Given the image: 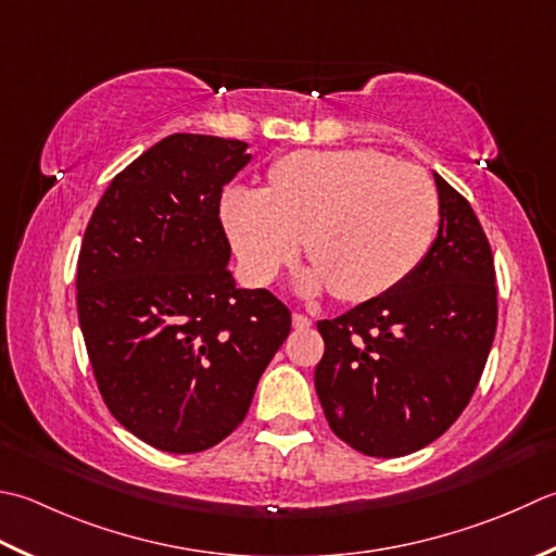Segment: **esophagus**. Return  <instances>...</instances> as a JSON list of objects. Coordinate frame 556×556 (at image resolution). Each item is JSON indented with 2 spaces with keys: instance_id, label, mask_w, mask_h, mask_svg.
Returning <instances> with one entry per match:
<instances>
[{
  "instance_id": "esophagus-1",
  "label": "esophagus",
  "mask_w": 556,
  "mask_h": 556,
  "mask_svg": "<svg viewBox=\"0 0 556 556\" xmlns=\"http://www.w3.org/2000/svg\"><path fill=\"white\" fill-rule=\"evenodd\" d=\"M291 323H293V328H296V330H308L311 325H313V320L308 318V315H303V313H293Z\"/></svg>"
}]
</instances>
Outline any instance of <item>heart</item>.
I'll return each mask as SVG.
<instances>
[{"mask_svg": "<svg viewBox=\"0 0 556 556\" xmlns=\"http://www.w3.org/2000/svg\"><path fill=\"white\" fill-rule=\"evenodd\" d=\"M222 219L245 275L269 285L299 255L313 263L301 291L376 299L415 271L437 241V185L380 151H296L269 170L267 190L233 188Z\"/></svg>", "mask_w": 556, "mask_h": 556, "instance_id": "obj_1", "label": "heart"}]
</instances>
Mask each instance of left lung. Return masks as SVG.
Listing matches in <instances>:
<instances>
[{
	"label": "left lung",
	"instance_id": "8db88e82",
	"mask_svg": "<svg viewBox=\"0 0 556 556\" xmlns=\"http://www.w3.org/2000/svg\"><path fill=\"white\" fill-rule=\"evenodd\" d=\"M439 233L421 265L380 296L320 320L315 393L330 429L371 458L437 441L480 383L496 332V271L470 202L433 173Z\"/></svg>",
	"mask_w": 556,
	"mask_h": 556
}]
</instances>
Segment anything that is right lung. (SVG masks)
<instances>
[{"label": "right lung", "instance_id": "add662e5", "mask_svg": "<svg viewBox=\"0 0 556 556\" xmlns=\"http://www.w3.org/2000/svg\"><path fill=\"white\" fill-rule=\"evenodd\" d=\"M248 144L170 135L108 185L86 226L76 308L111 415L166 453H200L248 415L291 330L267 289H236L219 219Z\"/></svg>", "mask_w": 556, "mask_h": 556}]
</instances>
